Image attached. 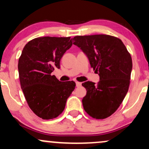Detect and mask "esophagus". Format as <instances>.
Here are the masks:
<instances>
[{"mask_svg":"<svg viewBox=\"0 0 149 149\" xmlns=\"http://www.w3.org/2000/svg\"><path fill=\"white\" fill-rule=\"evenodd\" d=\"M76 84L77 87H80L82 85V83H80V82H78V81L76 82Z\"/></svg>","mask_w":149,"mask_h":149,"instance_id":"1","label":"esophagus"}]
</instances>
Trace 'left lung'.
Segmentation results:
<instances>
[{
  "label": "left lung",
  "instance_id": "left-lung-1",
  "mask_svg": "<svg viewBox=\"0 0 149 149\" xmlns=\"http://www.w3.org/2000/svg\"><path fill=\"white\" fill-rule=\"evenodd\" d=\"M73 42L100 77L97 85L91 81L82 84L87 90L82 100L84 110L93 118H107L118 109L129 89L130 54L120 39L105 34L77 36Z\"/></svg>",
  "mask_w": 149,
  "mask_h": 149
}]
</instances>
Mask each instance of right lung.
I'll use <instances>...</instances> for the list:
<instances>
[{
	"instance_id": "add662e5",
	"label": "right lung",
	"mask_w": 149,
	"mask_h": 149,
	"mask_svg": "<svg viewBox=\"0 0 149 149\" xmlns=\"http://www.w3.org/2000/svg\"><path fill=\"white\" fill-rule=\"evenodd\" d=\"M71 46V37L45 36L30 40L22 50L18 62L20 85L29 107L40 118L60 115L74 90L75 82H61L52 75Z\"/></svg>"
}]
</instances>
